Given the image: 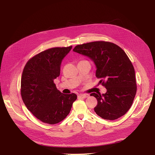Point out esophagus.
Here are the masks:
<instances>
[{"label":"esophagus","instance_id":"obj_1","mask_svg":"<svg viewBox=\"0 0 155 155\" xmlns=\"http://www.w3.org/2000/svg\"><path fill=\"white\" fill-rule=\"evenodd\" d=\"M78 96L79 97H81V98H86L88 97L87 94H79Z\"/></svg>","mask_w":155,"mask_h":155}]
</instances>
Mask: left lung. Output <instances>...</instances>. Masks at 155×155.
Masks as SVG:
<instances>
[{"label": "left lung", "mask_w": 155, "mask_h": 155, "mask_svg": "<svg viewBox=\"0 0 155 155\" xmlns=\"http://www.w3.org/2000/svg\"><path fill=\"white\" fill-rule=\"evenodd\" d=\"M94 63L96 76L107 92L92 93L97 104L96 113L105 120L124 116L133 104L137 93L134 69L128 56L120 46L110 42L95 41L76 46L73 49Z\"/></svg>", "instance_id": "8db88e82"}]
</instances>
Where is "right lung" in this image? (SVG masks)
Returning a JSON list of instances; mask_svg holds the SVG:
<instances>
[{
	"instance_id": "right-lung-1",
	"label": "right lung",
	"mask_w": 155,
	"mask_h": 155,
	"mask_svg": "<svg viewBox=\"0 0 155 155\" xmlns=\"http://www.w3.org/2000/svg\"><path fill=\"white\" fill-rule=\"evenodd\" d=\"M72 46L52 48L35 55L26 64L21 78L23 102L37 119L55 124L63 120L77 99L76 94H64L54 80L60 74L61 64Z\"/></svg>"
}]
</instances>
